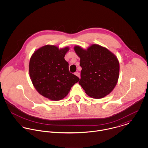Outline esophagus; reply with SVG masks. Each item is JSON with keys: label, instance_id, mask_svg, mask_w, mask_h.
I'll list each match as a JSON object with an SVG mask.
<instances>
[{"label": "esophagus", "instance_id": "obj_1", "mask_svg": "<svg viewBox=\"0 0 148 148\" xmlns=\"http://www.w3.org/2000/svg\"><path fill=\"white\" fill-rule=\"evenodd\" d=\"M75 75H76V76H77L78 77H79V78H80V73L78 72H75Z\"/></svg>", "mask_w": 148, "mask_h": 148}]
</instances>
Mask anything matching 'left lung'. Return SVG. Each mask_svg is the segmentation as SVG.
Listing matches in <instances>:
<instances>
[{"mask_svg":"<svg viewBox=\"0 0 148 148\" xmlns=\"http://www.w3.org/2000/svg\"><path fill=\"white\" fill-rule=\"evenodd\" d=\"M74 50L80 59L81 79L79 82L85 92L93 99H101L114 88L119 77L120 65L117 57L98 44L86 49L79 45Z\"/></svg>","mask_w":148,"mask_h":148,"instance_id":"left-lung-1","label":"left lung"}]
</instances>
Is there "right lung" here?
<instances>
[{
  "label": "right lung",
  "mask_w": 148,
  "mask_h": 148,
  "mask_svg": "<svg viewBox=\"0 0 148 148\" xmlns=\"http://www.w3.org/2000/svg\"><path fill=\"white\" fill-rule=\"evenodd\" d=\"M69 48L59 49L46 45L35 51L29 64L30 79L36 90L42 96L53 101L64 99L72 86L80 79L69 72L64 57Z\"/></svg>",
  "instance_id": "1"
}]
</instances>
